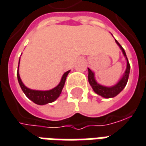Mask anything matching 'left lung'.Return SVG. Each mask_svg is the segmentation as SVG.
Wrapping results in <instances>:
<instances>
[{"label":"left lung","mask_w":146,"mask_h":146,"mask_svg":"<svg viewBox=\"0 0 146 146\" xmlns=\"http://www.w3.org/2000/svg\"><path fill=\"white\" fill-rule=\"evenodd\" d=\"M115 43H117L119 48L121 49L122 52H123L124 57L127 60V67H126V70L123 73V77L120 78V80L118 82L116 83L115 85H114L112 86H102L100 84H98L96 80H95V78H94V73L88 68V81L90 85L91 86V87L93 89V90L95 92V93L102 96L103 98H114L115 97L117 94L120 93L122 90H123V88L125 87L126 84L128 82V76H129V73H130V64L128 63V58H127V56H126V53H125V51L123 50V48H122V46L118 43L117 40H115Z\"/></svg>","instance_id":"8db88e82"}]
</instances>
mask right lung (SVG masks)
Segmentation results:
<instances>
[{"label":"right lung","instance_id":"obj_1","mask_svg":"<svg viewBox=\"0 0 146 146\" xmlns=\"http://www.w3.org/2000/svg\"><path fill=\"white\" fill-rule=\"evenodd\" d=\"M19 62H20V59H19ZM18 68H19V65L18 67L17 77H18V83H19L21 88L23 90L24 94H26V96L29 99H31L32 102L38 104V105H45V104H48V103H52L55 100L57 99L58 97L60 96V94H61V91L63 90L64 83H65L66 78L68 76V73L70 72V70H68V71L64 73L60 83L56 87H54L52 90H31V89L27 88L23 84L21 78H20L19 73H18Z\"/></svg>","mask_w":146,"mask_h":146}]
</instances>
